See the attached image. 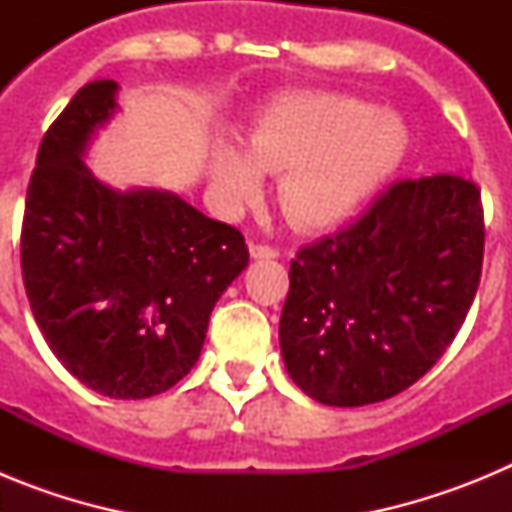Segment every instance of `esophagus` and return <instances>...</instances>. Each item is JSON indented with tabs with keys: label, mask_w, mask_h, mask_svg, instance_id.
<instances>
[{
	"label": "esophagus",
	"mask_w": 512,
	"mask_h": 512,
	"mask_svg": "<svg viewBox=\"0 0 512 512\" xmlns=\"http://www.w3.org/2000/svg\"><path fill=\"white\" fill-rule=\"evenodd\" d=\"M251 256L253 259H277L279 248L269 246V243H251Z\"/></svg>",
	"instance_id": "1"
}]
</instances>
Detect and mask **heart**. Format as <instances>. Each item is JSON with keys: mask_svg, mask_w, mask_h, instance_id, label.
Here are the masks:
<instances>
[{"mask_svg": "<svg viewBox=\"0 0 512 512\" xmlns=\"http://www.w3.org/2000/svg\"><path fill=\"white\" fill-rule=\"evenodd\" d=\"M246 153L215 146L212 184L230 207L253 200L261 174H279L277 200L297 228L341 223L397 169L408 130L348 94H292L266 107L243 138Z\"/></svg>", "mask_w": 512, "mask_h": 512, "instance_id": "b5f03b06", "label": "heart"}]
</instances>
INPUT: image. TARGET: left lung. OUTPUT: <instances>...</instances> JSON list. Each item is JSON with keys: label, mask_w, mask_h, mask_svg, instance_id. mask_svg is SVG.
Returning a JSON list of instances; mask_svg holds the SVG:
<instances>
[{"label": "left lung", "mask_w": 512, "mask_h": 512, "mask_svg": "<svg viewBox=\"0 0 512 512\" xmlns=\"http://www.w3.org/2000/svg\"><path fill=\"white\" fill-rule=\"evenodd\" d=\"M482 256L485 210L472 179L390 184L356 223L302 246L289 266L279 320L289 377L336 408L408 390L467 320Z\"/></svg>", "instance_id": "1"}]
</instances>
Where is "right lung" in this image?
I'll return each instance as SVG.
<instances>
[{"mask_svg": "<svg viewBox=\"0 0 512 512\" xmlns=\"http://www.w3.org/2000/svg\"><path fill=\"white\" fill-rule=\"evenodd\" d=\"M89 81L43 135L20 261L35 323L81 384L122 400L174 387L197 364L215 302L248 266L241 230L171 192L104 187L84 148L115 112Z\"/></svg>", "mask_w": 512, "mask_h": 512, "instance_id": "1", "label": "right lung"}]
</instances>
